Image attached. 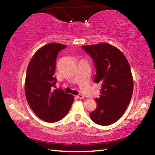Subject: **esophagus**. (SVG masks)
I'll list each match as a JSON object with an SVG mask.
<instances>
[{
    "instance_id": "34e87169",
    "label": "esophagus",
    "mask_w": 155,
    "mask_h": 155,
    "mask_svg": "<svg viewBox=\"0 0 155 155\" xmlns=\"http://www.w3.org/2000/svg\"><path fill=\"white\" fill-rule=\"evenodd\" d=\"M77 98L80 99V100H82V99H84V95H82L81 94H78V95H77Z\"/></svg>"
}]
</instances>
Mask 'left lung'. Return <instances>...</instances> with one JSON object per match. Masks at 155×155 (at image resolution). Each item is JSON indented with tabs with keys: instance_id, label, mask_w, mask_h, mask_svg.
Listing matches in <instances>:
<instances>
[{
	"instance_id": "1",
	"label": "left lung",
	"mask_w": 155,
	"mask_h": 155,
	"mask_svg": "<svg viewBox=\"0 0 155 155\" xmlns=\"http://www.w3.org/2000/svg\"><path fill=\"white\" fill-rule=\"evenodd\" d=\"M93 60L94 82L101 84L97 108L90 114L94 123L110 125L120 118L130 102L134 82L130 66L118 48L108 43L82 46Z\"/></svg>"
}]
</instances>
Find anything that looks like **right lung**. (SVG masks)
Listing matches in <instances>:
<instances>
[{"label":"right lung","instance_id":"right-lung-1","mask_svg":"<svg viewBox=\"0 0 155 155\" xmlns=\"http://www.w3.org/2000/svg\"><path fill=\"white\" fill-rule=\"evenodd\" d=\"M67 46L49 43L37 51L28 66L25 94L28 103L38 117L47 122L61 120L68 114L74 101L72 94L54 89L56 58Z\"/></svg>","mask_w":155,"mask_h":155}]
</instances>
